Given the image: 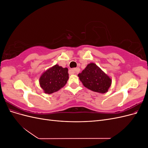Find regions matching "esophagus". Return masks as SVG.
<instances>
[{
	"mask_svg": "<svg viewBox=\"0 0 148 148\" xmlns=\"http://www.w3.org/2000/svg\"><path fill=\"white\" fill-rule=\"evenodd\" d=\"M70 71L71 73H75V74H77L79 71V69H71Z\"/></svg>",
	"mask_w": 148,
	"mask_h": 148,
	"instance_id": "34e87169",
	"label": "esophagus"
}]
</instances>
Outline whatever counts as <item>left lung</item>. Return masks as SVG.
Masks as SVG:
<instances>
[{"label": "left lung", "mask_w": 148, "mask_h": 148, "mask_svg": "<svg viewBox=\"0 0 148 148\" xmlns=\"http://www.w3.org/2000/svg\"><path fill=\"white\" fill-rule=\"evenodd\" d=\"M78 76L84 86L92 91L104 94L111 86V78L94 63L89 64Z\"/></svg>", "instance_id": "obj_1"}]
</instances>
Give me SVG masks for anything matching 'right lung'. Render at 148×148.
Listing matches in <instances>:
<instances>
[{
    "label": "right lung",
    "instance_id": "1",
    "mask_svg": "<svg viewBox=\"0 0 148 148\" xmlns=\"http://www.w3.org/2000/svg\"><path fill=\"white\" fill-rule=\"evenodd\" d=\"M69 78L68 69L55 65L42 74L39 78L40 86L44 92L49 95L63 88Z\"/></svg>",
    "mask_w": 148,
    "mask_h": 148
}]
</instances>
